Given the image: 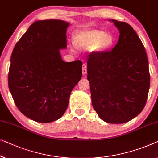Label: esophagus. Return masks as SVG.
Masks as SVG:
<instances>
[{
	"instance_id": "obj_1",
	"label": "esophagus",
	"mask_w": 158,
	"mask_h": 158,
	"mask_svg": "<svg viewBox=\"0 0 158 158\" xmlns=\"http://www.w3.org/2000/svg\"><path fill=\"white\" fill-rule=\"evenodd\" d=\"M83 75H85L87 73V65L85 63H84L83 65V70H82Z\"/></svg>"
}]
</instances>
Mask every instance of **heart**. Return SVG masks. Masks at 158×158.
Listing matches in <instances>:
<instances>
[{
    "label": "heart",
    "mask_w": 158,
    "mask_h": 158,
    "mask_svg": "<svg viewBox=\"0 0 158 158\" xmlns=\"http://www.w3.org/2000/svg\"><path fill=\"white\" fill-rule=\"evenodd\" d=\"M73 43L77 49L102 51L113 45V38L101 30L87 29L76 32L73 36Z\"/></svg>",
    "instance_id": "1"
}]
</instances>
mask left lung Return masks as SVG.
Masks as SVG:
<instances>
[{"label": "left lung", "mask_w": 158, "mask_h": 158, "mask_svg": "<svg viewBox=\"0 0 158 158\" xmlns=\"http://www.w3.org/2000/svg\"><path fill=\"white\" fill-rule=\"evenodd\" d=\"M120 31L111 51L93 54L88 60L93 107L105 122L131 120L145 106L150 89L147 53L134 29L125 22L110 20Z\"/></svg>", "instance_id": "8db88e82"}]
</instances>
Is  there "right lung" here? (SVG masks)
Segmentation results:
<instances>
[{
	"mask_svg": "<svg viewBox=\"0 0 158 158\" xmlns=\"http://www.w3.org/2000/svg\"><path fill=\"white\" fill-rule=\"evenodd\" d=\"M60 20H38L15 44L10 57L8 87L19 110L38 123L62 117L71 91L82 77L81 60L64 62L69 26Z\"/></svg>",
	"mask_w": 158,
	"mask_h": 158,
	"instance_id": "1",
	"label": "right lung"
}]
</instances>
